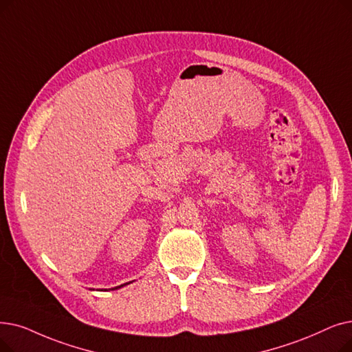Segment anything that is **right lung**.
<instances>
[{"label":"right lung","mask_w":352,"mask_h":352,"mask_svg":"<svg viewBox=\"0 0 352 352\" xmlns=\"http://www.w3.org/2000/svg\"><path fill=\"white\" fill-rule=\"evenodd\" d=\"M125 285H128V283H124V285H120V286H116V287H113V290H115V289H119V287H122V286H125Z\"/></svg>","instance_id":"right-lung-1"}]
</instances>
